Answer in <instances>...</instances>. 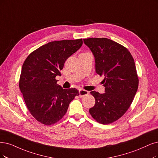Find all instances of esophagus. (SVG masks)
Masks as SVG:
<instances>
[{
	"instance_id": "34e87169",
	"label": "esophagus",
	"mask_w": 158,
	"mask_h": 158,
	"mask_svg": "<svg viewBox=\"0 0 158 158\" xmlns=\"http://www.w3.org/2000/svg\"><path fill=\"white\" fill-rule=\"evenodd\" d=\"M89 93V92L86 91V90H85L81 89V90H79V96L82 98V97H83V96H85L88 95Z\"/></svg>"
}]
</instances>
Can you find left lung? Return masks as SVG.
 <instances>
[{
    "label": "left lung",
    "instance_id": "left-lung-1",
    "mask_svg": "<svg viewBox=\"0 0 158 158\" xmlns=\"http://www.w3.org/2000/svg\"><path fill=\"white\" fill-rule=\"evenodd\" d=\"M95 58L96 73L105 78V93L92 91L94 106L89 109L92 118L102 124L117 120L129 109L137 92L139 79L135 64L125 47L106 38L83 39Z\"/></svg>",
    "mask_w": 158,
    "mask_h": 158
}]
</instances>
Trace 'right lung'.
I'll return each instance as SVG.
<instances>
[{"mask_svg":"<svg viewBox=\"0 0 158 158\" xmlns=\"http://www.w3.org/2000/svg\"><path fill=\"white\" fill-rule=\"evenodd\" d=\"M83 44V40H64L46 44L32 52L23 64L19 86L29 112L40 123H56L67 112L79 92L64 89L55 79L65 61Z\"/></svg>","mask_w":158,"mask_h":158,"instance_id":"add662e5","label":"right lung"}]
</instances>
